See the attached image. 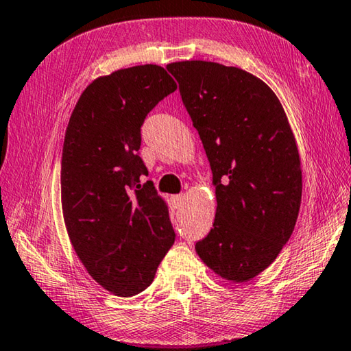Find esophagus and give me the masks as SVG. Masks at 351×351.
Returning a JSON list of instances; mask_svg holds the SVG:
<instances>
[{
	"instance_id": "34e87169",
	"label": "esophagus",
	"mask_w": 351,
	"mask_h": 351,
	"mask_svg": "<svg viewBox=\"0 0 351 351\" xmlns=\"http://www.w3.org/2000/svg\"><path fill=\"white\" fill-rule=\"evenodd\" d=\"M171 201H173V206L176 207V209H180V207L182 206L184 197H182V195H175V197H171Z\"/></svg>"
}]
</instances>
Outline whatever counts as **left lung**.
I'll use <instances>...</instances> for the list:
<instances>
[{
  "label": "left lung",
  "instance_id": "obj_1",
  "mask_svg": "<svg viewBox=\"0 0 351 351\" xmlns=\"http://www.w3.org/2000/svg\"><path fill=\"white\" fill-rule=\"evenodd\" d=\"M212 169L217 212L197 243L203 263L226 282L245 283L277 258L302 199L299 150L288 117L266 83L235 66L167 64Z\"/></svg>",
  "mask_w": 351,
  "mask_h": 351
}]
</instances>
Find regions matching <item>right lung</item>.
I'll return each instance as SVG.
<instances>
[{"label": "right lung", "mask_w": 351, "mask_h": 351, "mask_svg": "<svg viewBox=\"0 0 351 351\" xmlns=\"http://www.w3.org/2000/svg\"><path fill=\"white\" fill-rule=\"evenodd\" d=\"M176 83L158 64L117 69L93 80L71 114L62 154V209L71 245L111 294L148 288L175 243L169 206L153 186L133 184L147 167L141 125Z\"/></svg>", "instance_id": "add662e5"}]
</instances>
